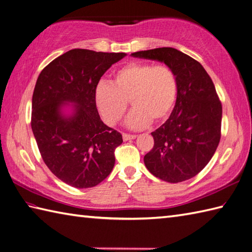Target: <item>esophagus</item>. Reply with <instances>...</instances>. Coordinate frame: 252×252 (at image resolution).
Listing matches in <instances>:
<instances>
[{"instance_id":"esophagus-1","label":"esophagus","mask_w":252,"mask_h":252,"mask_svg":"<svg viewBox=\"0 0 252 252\" xmlns=\"http://www.w3.org/2000/svg\"><path fill=\"white\" fill-rule=\"evenodd\" d=\"M122 137H123V141L126 142V141H130V140H134L136 135L135 134H127V133H123Z\"/></svg>"}]
</instances>
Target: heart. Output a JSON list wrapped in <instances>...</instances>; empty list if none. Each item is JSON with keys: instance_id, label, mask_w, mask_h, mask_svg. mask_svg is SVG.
<instances>
[{"instance_id": "1", "label": "heart", "mask_w": 252, "mask_h": 252, "mask_svg": "<svg viewBox=\"0 0 252 252\" xmlns=\"http://www.w3.org/2000/svg\"><path fill=\"white\" fill-rule=\"evenodd\" d=\"M178 97V80L165 65L133 62L118 70L111 84L100 82L94 99L99 114L108 126L121 121L130 101L133 109L126 125L142 129L151 121L161 123L172 112Z\"/></svg>"}]
</instances>
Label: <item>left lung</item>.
<instances>
[{"label": "left lung", "mask_w": 252, "mask_h": 252, "mask_svg": "<svg viewBox=\"0 0 252 252\" xmlns=\"http://www.w3.org/2000/svg\"><path fill=\"white\" fill-rule=\"evenodd\" d=\"M131 56L163 63L178 80L174 108L152 133L155 144L144 163L153 175L169 183L194 178L210 161L221 138L222 105L215 84L201 63L173 47Z\"/></svg>", "instance_id": "1"}]
</instances>
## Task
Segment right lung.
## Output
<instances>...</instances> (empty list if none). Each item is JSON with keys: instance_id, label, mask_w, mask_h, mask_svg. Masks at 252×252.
<instances>
[{"instance_id": "right-lung-1", "label": "right lung", "mask_w": 252, "mask_h": 252, "mask_svg": "<svg viewBox=\"0 0 252 252\" xmlns=\"http://www.w3.org/2000/svg\"><path fill=\"white\" fill-rule=\"evenodd\" d=\"M126 55L70 50L36 80L31 129L37 147L52 173L76 189L99 184L115 165L122 135L100 120L94 94L101 76Z\"/></svg>"}]
</instances>
